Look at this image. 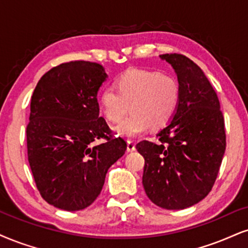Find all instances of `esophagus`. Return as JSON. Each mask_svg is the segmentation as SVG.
I'll return each instance as SVG.
<instances>
[{
	"label": "esophagus",
	"instance_id": "34e87169",
	"mask_svg": "<svg viewBox=\"0 0 248 248\" xmlns=\"http://www.w3.org/2000/svg\"><path fill=\"white\" fill-rule=\"evenodd\" d=\"M126 149H127V152H133V151H136V145H134V142L131 141V140H129V141H127V147H126Z\"/></svg>",
	"mask_w": 248,
	"mask_h": 248
}]
</instances>
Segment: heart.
I'll list each match as a JSON object with an SVG mask.
<instances>
[{"mask_svg":"<svg viewBox=\"0 0 248 248\" xmlns=\"http://www.w3.org/2000/svg\"><path fill=\"white\" fill-rule=\"evenodd\" d=\"M180 99L178 79L169 73L132 69L116 80V88L106 87L99 95L105 117L117 123L131 110V115L115 127L126 138L145 133L149 127L161 129L175 115Z\"/></svg>","mask_w":248,"mask_h":248,"instance_id":"b5f03b06","label":"heart"}]
</instances>
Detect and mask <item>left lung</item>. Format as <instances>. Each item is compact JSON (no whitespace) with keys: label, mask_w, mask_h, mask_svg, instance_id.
Returning <instances> with one entry per match:
<instances>
[{"label":"left lung","mask_w":248,"mask_h":248,"mask_svg":"<svg viewBox=\"0 0 248 248\" xmlns=\"http://www.w3.org/2000/svg\"><path fill=\"white\" fill-rule=\"evenodd\" d=\"M175 70L180 99L173 118L137 149L145 158L142 185L152 202L185 209L212 191L227 146L224 117L202 70L182 54L160 55Z\"/></svg>","instance_id":"8db88e82"}]
</instances>
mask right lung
Returning <instances> with one entry per match:
<instances>
[{"label": "right lung", "mask_w": 248, "mask_h": 248, "mask_svg": "<svg viewBox=\"0 0 248 248\" xmlns=\"http://www.w3.org/2000/svg\"><path fill=\"white\" fill-rule=\"evenodd\" d=\"M102 65L62 63L40 79L31 99L27 156L41 197L56 208L77 212L99 197L107 171L126 151L100 117ZM105 139L102 144H96Z\"/></svg>", "instance_id": "right-lung-1"}]
</instances>
